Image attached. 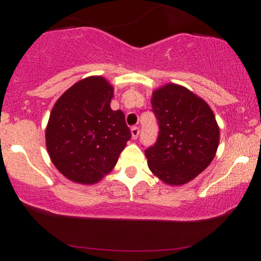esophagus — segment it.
I'll use <instances>...</instances> for the list:
<instances>
[{
  "instance_id": "esophagus-1",
  "label": "esophagus",
  "mask_w": 261,
  "mask_h": 261,
  "mask_svg": "<svg viewBox=\"0 0 261 261\" xmlns=\"http://www.w3.org/2000/svg\"><path fill=\"white\" fill-rule=\"evenodd\" d=\"M131 135H133V139H137L140 135V128L137 126L131 127Z\"/></svg>"
}]
</instances>
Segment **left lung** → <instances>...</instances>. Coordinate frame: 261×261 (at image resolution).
Here are the masks:
<instances>
[{"mask_svg": "<svg viewBox=\"0 0 261 261\" xmlns=\"http://www.w3.org/2000/svg\"><path fill=\"white\" fill-rule=\"evenodd\" d=\"M151 103L160 131L145 151L149 169L167 184H185L216 154L220 128L214 113L201 98L173 83L153 92Z\"/></svg>", "mask_w": 261, "mask_h": 261, "instance_id": "8db88e82", "label": "left lung"}]
</instances>
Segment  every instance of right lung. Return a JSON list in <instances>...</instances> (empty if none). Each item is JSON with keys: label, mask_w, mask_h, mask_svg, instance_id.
Here are the masks:
<instances>
[{"label": "right lung", "mask_w": 261, "mask_h": 261, "mask_svg": "<svg viewBox=\"0 0 261 261\" xmlns=\"http://www.w3.org/2000/svg\"><path fill=\"white\" fill-rule=\"evenodd\" d=\"M114 89L103 77H88L68 88L54 106L46 148L66 178L94 184L112 170L131 139L121 110H112Z\"/></svg>", "instance_id": "1"}]
</instances>
